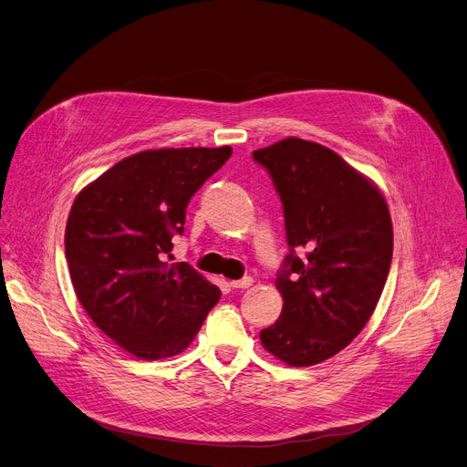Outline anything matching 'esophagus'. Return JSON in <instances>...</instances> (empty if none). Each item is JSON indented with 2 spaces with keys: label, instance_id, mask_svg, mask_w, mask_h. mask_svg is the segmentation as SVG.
<instances>
[{
  "label": "esophagus",
  "instance_id": "obj_1",
  "mask_svg": "<svg viewBox=\"0 0 467 467\" xmlns=\"http://www.w3.org/2000/svg\"><path fill=\"white\" fill-rule=\"evenodd\" d=\"M229 284H231V287H234V289H247V287H250V285L254 284V277L245 275V277H242V279H233V282H229Z\"/></svg>",
  "mask_w": 467,
  "mask_h": 467
}]
</instances>
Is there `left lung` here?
<instances>
[{
  "instance_id": "obj_1",
  "label": "left lung",
  "mask_w": 467,
  "mask_h": 467,
  "mask_svg": "<svg viewBox=\"0 0 467 467\" xmlns=\"http://www.w3.org/2000/svg\"><path fill=\"white\" fill-rule=\"evenodd\" d=\"M254 160L284 202L291 245L275 277L282 316L261 344L289 366H314L346 349L374 314L392 261L389 206L374 182L317 142L287 137Z\"/></svg>"
}]
</instances>
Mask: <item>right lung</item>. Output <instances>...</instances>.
Segmentation results:
<instances>
[{"mask_svg": "<svg viewBox=\"0 0 467 467\" xmlns=\"http://www.w3.org/2000/svg\"><path fill=\"white\" fill-rule=\"evenodd\" d=\"M231 153V146L144 150L88 183L71 206L66 259L77 298L137 358L182 353L222 296L188 263L165 259L188 202Z\"/></svg>", "mask_w": 467, "mask_h": 467, "instance_id": "right-lung-1", "label": "right lung"}]
</instances>
